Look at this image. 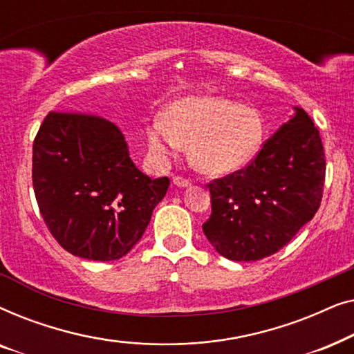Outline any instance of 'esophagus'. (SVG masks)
I'll list each match as a JSON object with an SVG mask.
<instances>
[{
  "instance_id": "esophagus-1",
  "label": "esophagus",
  "mask_w": 354,
  "mask_h": 354,
  "mask_svg": "<svg viewBox=\"0 0 354 354\" xmlns=\"http://www.w3.org/2000/svg\"><path fill=\"white\" fill-rule=\"evenodd\" d=\"M172 182H174V185L182 187V188H187V187H190V185H192V180H190V178L182 177V176H176V177L172 178Z\"/></svg>"
}]
</instances>
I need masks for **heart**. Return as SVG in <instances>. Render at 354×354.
<instances>
[{"label":"heart","instance_id":"1","mask_svg":"<svg viewBox=\"0 0 354 354\" xmlns=\"http://www.w3.org/2000/svg\"><path fill=\"white\" fill-rule=\"evenodd\" d=\"M264 127L258 111L222 96H187L167 106L148 129L154 159L166 161L190 145L192 166L222 176L253 161L263 145Z\"/></svg>","mask_w":354,"mask_h":354}]
</instances>
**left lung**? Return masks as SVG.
<instances>
[{"label":"left lung","instance_id":"left-lung-1","mask_svg":"<svg viewBox=\"0 0 354 354\" xmlns=\"http://www.w3.org/2000/svg\"><path fill=\"white\" fill-rule=\"evenodd\" d=\"M326 154L313 119L297 108L243 169L207 183L203 232L232 261H258L288 243L321 206Z\"/></svg>","mask_w":354,"mask_h":354}]
</instances>
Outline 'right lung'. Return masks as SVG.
I'll return each instance as SVG.
<instances>
[{"instance_id":"obj_1","label":"right lung","mask_w":354,"mask_h":354,"mask_svg":"<svg viewBox=\"0 0 354 354\" xmlns=\"http://www.w3.org/2000/svg\"><path fill=\"white\" fill-rule=\"evenodd\" d=\"M32 180L50 234L71 254L91 261L127 254L171 183L135 167L118 125L56 111L33 140Z\"/></svg>"}]
</instances>
